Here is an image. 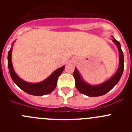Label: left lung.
<instances>
[{"mask_svg": "<svg viewBox=\"0 0 132 132\" xmlns=\"http://www.w3.org/2000/svg\"><path fill=\"white\" fill-rule=\"evenodd\" d=\"M113 42L116 44L118 48L119 59H120V65L116 74L104 83L98 86H93L84 82L80 77L77 68H75L73 73V76L75 80V87L80 93L88 96H102L109 92L118 82L123 71V54L121 49L120 44L119 43L118 41L114 38Z\"/></svg>", "mask_w": 132, "mask_h": 132, "instance_id": "left-lung-1", "label": "left lung"}]
</instances>
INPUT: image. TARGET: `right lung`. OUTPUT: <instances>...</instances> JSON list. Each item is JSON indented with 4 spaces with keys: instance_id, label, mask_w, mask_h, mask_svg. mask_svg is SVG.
Returning <instances> with one entry per match:
<instances>
[{
    "instance_id": "right-lung-1",
    "label": "right lung",
    "mask_w": 132,
    "mask_h": 132,
    "mask_svg": "<svg viewBox=\"0 0 132 132\" xmlns=\"http://www.w3.org/2000/svg\"><path fill=\"white\" fill-rule=\"evenodd\" d=\"M14 43V42H13ZM12 48H10L8 54V66L10 77L19 88L26 93L35 96H43L52 93L57 86L58 77L63 71L65 67L57 69L47 79L39 83H29L20 79L14 71L12 63L11 54Z\"/></svg>"
}]
</instances>
